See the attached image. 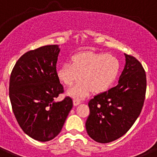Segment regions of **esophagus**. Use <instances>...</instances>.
Listing matches in <instances>:
<instances>
[{
    "instance_id": "obj_1",
    "label": "esophagus",
    "mask_w": 157,
    "mask_h": 157,
    "mask_svg": "<svg viewBox=\"0 0 157 157\" xmlns=\"http://www.w3.org/2000/svg\"><path fill=\"white\" fill-rule=\"evenodd\" d=\"M80 103H81V101H80L79 99H78V98H75V99L73 100V104H74L75 106H77V105H79Z\"/></svg>"
}]
</instances>
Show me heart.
<instances>
[{"instance_id":"obj_1","label":"heart","mask_w":157,"mask_h":157,"mask_svg":"<svg viewBox=\"0 0 157 157\" xmlns=\"http://www.w3.org/2000/svg\"><path fill=\"white\" fill-rule=\"evenodd\" d=\"M120 61L109 53L83 52L72 56L71 63H65L57 69L59 79L66 86L79 78L67 90L73 98H85L91 91L101 93L107 90L117 78Z\"/></svg>"}]
</instances>
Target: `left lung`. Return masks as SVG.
<instances>
[{
	"label": "left lung",
	"mask_w": 157,
	"mask_h": 157,
	"mask_svg": "<svg viewBox=\"0 0 157 157\" xmlns=\"http://www.w3.org/2000/svg\"><path fill=\"white\" fill-rule=\"evenodd\" d=\"M126 63L119 83L89 101L87 134L99 143H109L130 130L141 112L146 92V75L141 63L124 54Z\"/></svg>",
	"instance_id": "obj_1"
}]
</instances>
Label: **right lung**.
Segmentation results:
<instances>
[{
  "mask_svg": "<svg viewBox=\"0 0 157 157\" xmlns=\"http://www.w3.org/2000/svg\"><path fill=\"white\" fill-rule=\"evenodd\" d=\"M59 51L57 45L29 51L11 73L9 98L14 115L25 134L39 141H50L59 134L73 106L70 97L55 101L63 93L56 72Z\"/></svg>",
  "mask_w": 157,
  "mask_h": 157,
  "instance_id": "1",
  "label": "right lung"
}]
</instances>
